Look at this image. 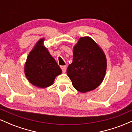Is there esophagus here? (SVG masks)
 I'll return each instance as SVG.
<instances>
[{
    "label": "esophagus",
    "mask_w": 132,
    "mask_h": 132,
    "mask_svg": "<svg viewBox=\"0 0 132 132\" xmlns=\"http://www.w3.org/2000/svg\"><path fill=\"white\" fill-rule=\"evenodd\" d=\"M61 68L62 71H63V72H66V66H61Z\"/></svg>",
    "instance_id": "1"
}]
</instances>
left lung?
<instances>
[{"label":"left lung","mask_w":132,"mask_h":132,"mask_svg":"<svg viewBox=\"0 0 132 132\" xmlns=\"http://www.w3.org/2000/svg\"><path fill=\"white\" fill-rule=\"evenodd\" d=\"M72 63L67 75L73 87L81 93L91 91L102 82L107 69V58L101 46L89 37H81L73 46Z\"/></svg>","instance_id":"1"}]
</instances>
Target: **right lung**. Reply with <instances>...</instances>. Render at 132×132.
I'll list each match as a JSON object with an SVG mask.
<instances>
[{"instance_id": "obj_1", "label": "right lung", "mask_w": 132, "mask_h": 132, "mask_svg": "<svg viewBox=\"0 0 132 132\" xmlns=\"http://www.w3.org/2000/svg\"><path fill=\"white\" fill-rule=\"evenodd\" d=\"M45 40L42 38L36 43L24 65V72L28 81L42 89L52 85L56 77L62 73L61 68L44 45Z\"/></svg>"}]
</instances>
